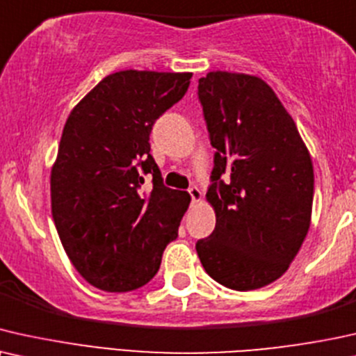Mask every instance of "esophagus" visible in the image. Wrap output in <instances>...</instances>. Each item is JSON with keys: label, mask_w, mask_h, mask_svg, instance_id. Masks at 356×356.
<instances>
[{"label": "esophagus", "mask_w": 356, "mask_h": 356, "mask_svg": "<svg viewBox=\"0 0 356 356\" xmlns=\"http://www.w3.org/2000/svg\"><path fill=\"white\" fill-rule=\"evenodd\" d=\"M188 193H191L193 203H197V202L202 200V192H200V188H198V187L192 186L191 188H188Z\"/></svg>", "instance_id": "1"}]
</instances>
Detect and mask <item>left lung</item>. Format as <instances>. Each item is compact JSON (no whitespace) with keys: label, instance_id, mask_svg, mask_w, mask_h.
<instances>
[{"label":"left lung","instance_id":"8db88e82","mask_svg":"<svg viewBox=\"0 0 356 356\" xmlns=\"http://www.w3.org/2000/svg\"><path fill=\"white\" fill-rule=\"evenodd\" d=\"M216 149L207 200L216 226L195 249L213 280L238 291L278 280L311 225L314 170L296 123L257 76L210 71L198 79Z\"/></svg>","mask_w":356,"mask_h":356}]
</instances>
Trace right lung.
Masks as SVG:
<instances>
[{
    "label": "right lung",
    "mask_w": 356,
    "mask_h": 356,
    "mask_svg": "<svg viewBox=\"0 0 356 356\" xmlns=\"http://www.w3.org/2000/svg\"><path fill=\"white\" fill-rule=\"evenodd\" d=\"M192 73L125 70L106 76L71 111L51 168L60 241L92 286L125 293L159 270L191 195L165 187L149 154L154 122L187 92ZM154 191L139 192L144 175Z\"/></svg>",
    "instance_id": "right-lung-1"
}]
</instances>
